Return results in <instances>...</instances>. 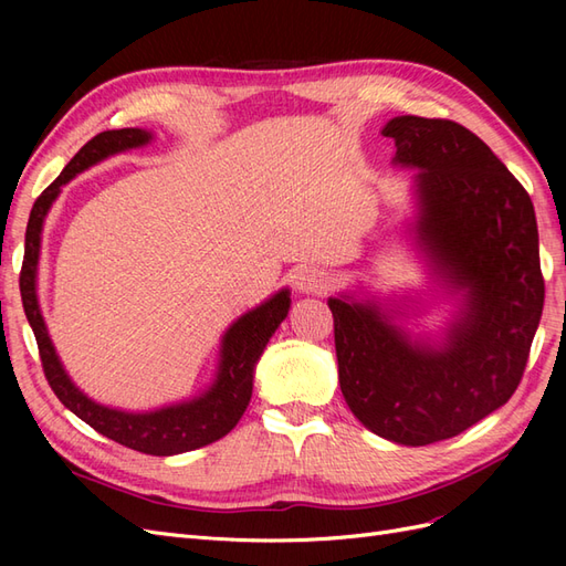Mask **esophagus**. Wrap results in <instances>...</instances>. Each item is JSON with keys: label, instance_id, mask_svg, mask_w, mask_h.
<instances>
[{"label": "esophagus", "instance_id": "obj_1", "mask_svg": "<svg viewBox=\"0 0 566 566\" xmlns=\"http://www.w3.org/2000/svg\"><path fill=\"white\" fill-rule=\"evenodd\" d=\"M295 287L306 295H321L331 287V276L318 266H300L293 276Z\"/></svg>", "mask_w": 566, "mask_h": 566}]
</instances>
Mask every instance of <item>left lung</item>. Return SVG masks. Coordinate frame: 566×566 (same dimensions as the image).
<instances>
[{
  "label": "left lung",
  "instance_id": "left-lung-1",
  "mask_svg": "<svg viewBox=\"0 0 566 566\" xmlns=\"http://www.w3.org/2000/svg\"><path fill=\"white\" fill-rule=\"evenodd\" d=\"M394 165L413 172L410 235L458 312L437 337L399 306L331 297L339 389L352 413L403 447L451 439L515 394L543 314L534 202L476 134L451 119L391 117Z\"/></svg>",
  "mask_w": 566,
  "mask_h": 566
}]
</instances>
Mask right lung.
I'll return each mask as SVG.
<instances>
[{"instance_id": "obj_1", "label": "right lung", "mask_w": 566, "mask_h": 566, "mask_svg": "<svg viewBox=\"0 0 566 566\" xmlns=\"http://www.w3.org/2000/svg\"><path fill=\"white\" fill-rule=\"evenodd\" d=\"M150 139L153 134L139 127L101 132L75 153V158L65 165L61 177L46 191H42V196L32 205L28 219L21 297L28 323L38 339L44 375L59 401L67 410H73L80 420L94 427L98 434L123 443L127 449L148 455H177L208 447V443L229 434L238 420L243 418L252 397L254 366L264 354L269 337L276 333V328L290 312V290H279L276 295H271L266 302L254 306V310L229 325V331L221 337L214 380L193 399L134 413V410L111 408L90 399L71 380V375L65 373L56 354L54 342L49 337L38 300V264L44 219L67 181L75 179L84 169L94 167L96 163L115 156V153L146 146Z\"/></svg>"}]
</instances>
